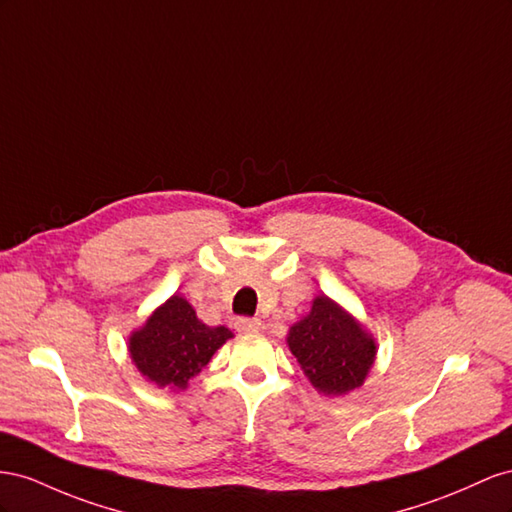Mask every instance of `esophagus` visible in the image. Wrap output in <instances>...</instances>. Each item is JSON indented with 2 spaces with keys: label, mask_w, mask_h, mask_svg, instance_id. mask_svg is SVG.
<instances>
[{
  "label": "esophagus",
  "mask_w": 512,
  "mask_h": 512,
  "mask_svg": "<svg viewBox=\"0 0 512 512\" xmlns=\"http://www.w3.org/2000/svg\"><path fill=\"white\" fill-rule=\"evenodd\" d=\"M236 330L242 332V334L259 332L261 330V321L255 319V317H240V319H236Z\"/></svg>",
  "instance_id": "obj_1"
}]
</instances>
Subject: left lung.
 Instances as JSON below:
<instances>
[{"label": "left lung", "instance_id": "obj_1", "mask_svg": "<svg viewBox=\"0 0 512 512\" xmlns=\"http://www.w3.org/2000/svg\"><path fill=\"white\" fill-rule=\"evenodd\" d=\"M289 352L324 397H343L360 388L377 358V341L347 309L326 294L287 332Z\"/></svg>", "mask_w": 512, "mask_h": 512}]
</instances>
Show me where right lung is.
I'll return each mask as SVG.
<instances>
[{"instance_id": "right-lung-1", "label": "right lung", "mask_w": 512, "mask_h": 512, "mask_svg": "<svg viewBox=\"0 0 512 512\" xmlns=\"http://www.w3.org/2000/svg\"><path fill=\"white\" fill-rule=\"evenodd\" d=\"M229 339V328L203 324L193 304L173 294L128 334V354L145 382L175 392L186 390Z\"/></svg>"}]
</instances>
